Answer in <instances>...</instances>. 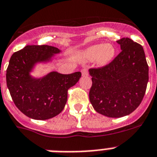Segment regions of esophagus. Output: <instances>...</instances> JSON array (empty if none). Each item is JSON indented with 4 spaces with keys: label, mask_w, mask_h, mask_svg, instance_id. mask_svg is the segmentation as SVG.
Returning a JSON list of instances; mask_svg holds the SVG:
<instances>
[{
    "label": "esophagus",
    "mask_w": 157,
    "mask_h": 157,
    "mask_svg": "<svg viewBox=\"0 0 157 157\" xmlns=\"http://www.w3.org/2000/svg\"><path fill=\"white\" fill-rule=\"evenodd\" d=\"M81 73H82L83 76H87V75L89 74V71H88L87 68H84V69L81 70Z\"/></svg>",
    "instance_id": "obj_1"
}]
</instances>
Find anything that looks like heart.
I'll return each instance as SVG.
<instances>
[{"mask_svg":"<svg viewBox=\"0 0 157 157\" xmlns=\"http://www.w3.org/2000/svg\"><path fill=\"white\" fill-rule=\"evenodd\" d=\"M115 53V48L112 44H95L83 51L81 53V58L84 61L96 60L98 65L104 66L111 62Z\"/></svg>","mask_w":157,"mask_h":157,"instance_id":"heart-1","label":"heart"}]
</instances>
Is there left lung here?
<instances>
[{"label": "left lung", "mask_w": 157, "mask_h": 157, "mask_svg": "<svg viewBox=\"0 0 157 157\" xmlns=\"http://www.w3.org/2000/svg\"><path fill=\"white\" fill-rule=\"evenodd\" d=\"M121 52L109 64L90 68L93 109L108 117L129 115L141 103L148 81V65L141 45L130 38L117 40Z\"/></svg>", "instance_id": "obj_1"}]
</instances>
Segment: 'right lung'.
Here are the masks:
<instances>
[{
    "label": "right lung",
    "mask_w": 157,
    "mask_h": 157,
    "mask_svg": "<svg viewBox=\"0 0 157 157\" xmlns=\"http://www.w3.org/2000/svg\"><path fill=\"white\" fill-rule=\"evenodd\" d=\"M60 50L49 45H27L14 52L6 70V83L15 105L28 117L48 120L61 113L68 90L78 82L81 72L60 74L52 72L40 79L30 76L38 62L51 60Z\"/></svg>",
    "instance_id": "obj_1"
}]
</instances>
